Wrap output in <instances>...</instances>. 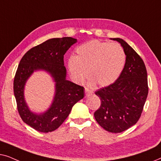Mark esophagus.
Instances as JSON below:
<instances>
[{
	"instance_id": "34e87169",
	"label": "esophagus",
	"mask_w": 161,
	"mask_h": 161,
	"mask_svg": "<svg viewBox=\"0 0 161 161\" xmlns=\"http://www.w3.org/2000/svg\"><path fill=\"white\" fill-rule=\"evenodd\" d=\"M92 94H93V92L91 91V90H89V89H88V88H85V97H87L92 95Z\"/></svg>"
}]
</instances>
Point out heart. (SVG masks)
<instances>
[{
	"instance_id": "b5f03b06",
	"label": "heart",
	"mask_w": 161,
	"mask_h": 161,
	"mask_svg": "<svg viewBox=\"0 0 161 161\" xmlns=\"http://www.w3.org/2000/svg\"><path fill=\"white\" fill-rule=\"evenodd\" d=\"M76 53L68 58L67 69L78 83L84 80L88 70L89 85L108 86L118 80L126 64V53L116 43L91 40L79 45Z\"/></svg>"
}]
</instances>
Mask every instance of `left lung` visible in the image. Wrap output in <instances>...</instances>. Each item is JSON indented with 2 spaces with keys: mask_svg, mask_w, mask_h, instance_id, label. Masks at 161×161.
<instances>
[{
  "mask_svg": "<svg viewBox=\"0 0 161 161\" xmlns=\"http://www.w3.org/2000/svg\"><path fill=\"white\" fill-rule=\"evenodd\" d=\"M111 39L117 41L125 50L126 64L117 80L95 92L101 105L94 116L103 129L118 133L139 119L148 94V83L146 67L137 53L123 39Z\"/></svg>",
  "mask_w": 161,
  "mask_h": 161,
  "instance_id": "left-lung-1",
  "label": "left lung"
}]
</instances>
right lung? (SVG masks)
I'll list each match as a JSON object with an SVG mask.
<instances>
[{"label":"right lung","instance_id":"right-lung-1","mask_svg":"<svg viewBox=\"0 0 161 161\" xmlns=\"http://www.w3.org/2000/svg\"><path fill=\"white\" fill-rule=\"evenodd\" d=\"M77 39L53 38L28 50L19 61L14 80V94L17 109L25 124L41 133L56 130L67 118L73 105L84 97V88L67 80L64 56ZM47 73L55 84L49 108L45 112L31 111L25 98V87L35 71Z\"/></svg>","mask_w":161,"mask_h":161}]
</instances>
